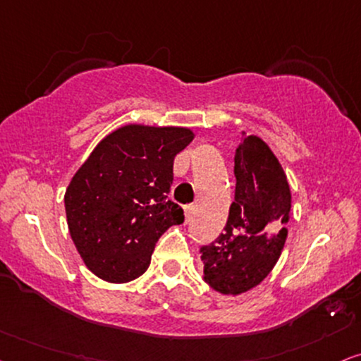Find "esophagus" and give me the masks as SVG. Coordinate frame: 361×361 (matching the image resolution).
I'll use <instances>...</instances> for the list:
<instances>
[{"mask_svg": "<svg viewBox=\"0 0 361 361\" xmlns=\"http://www.w3.org/2000/svg\"><path fill=\"white\" fill-rule=\"evenodd\" d=\"M191 214H193V204H186L185 207V221H191Z\"/></svg>", "mask_w": 361, "mask_h": 361, "instance_id": "esophagus-1", "label": "esophagus"}]
</instances>
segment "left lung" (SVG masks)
<instances>
[{"label":"left lung","instance_id":"8db88e82","mask_svg":"<svg viewBox=\"0 0 361 361\" xmlns=\"http://www.w3.org/2000/svg\"><path fill=\"white\" fill-rule=\"evenodd\" d=\"M235 178L225 233L200 250L204 281L214 291L233 296L270 275L288 236L285 226L291 209L285 171L258 136H245L236 148Z\"/></svg>","mask_w":361,"mask_h":361}]
</instances>
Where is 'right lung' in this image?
<instances>
[{
	"label": "right lung",
	"instance_id": "add662e5",
	"mask_svg": "<svg viewBox=\"0 0 361 361\" xmlns=\"http://www.w3.org/2000/svg\"><path fill=\"white\" fill-rule=\"evenodd\" d=\"M190 128L126 125L99 141L65 193L68 228L90 271L126 283L148 270L154 245L185 220L168 200L173 161Z\"/></svg>",
	"mask_w": 361,
	"mask_h": 361
}]
</instances>
